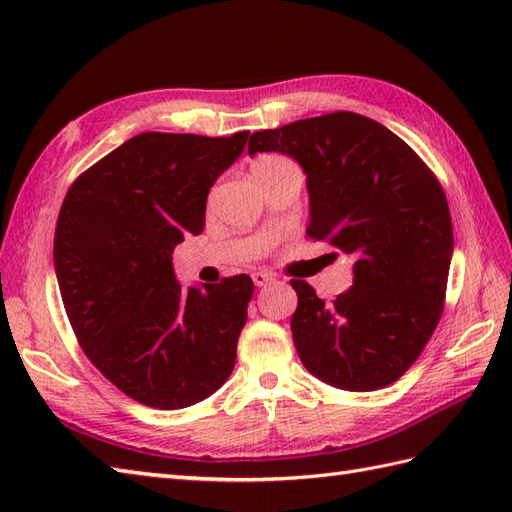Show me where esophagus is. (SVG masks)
<instances>
[{"mask_svg":"<svg viewBox=\"0 0 512 512\" xmlns=\"http://www.w3.org/2000/svg\"><path fill=\"white\" fill-rule=\"evenodd\" d=\"M253 281H255V286L257 288H264V286H268V284H273V275H268V273H264V270H257V273H253Z\"/></svg>","mask_w":512,"mask_h":512,"instance_id":"1","label":"esophagus"}]
</instances>
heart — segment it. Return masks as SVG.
<instances>
[{
    "label": "heart",
    "instance_id": "1",
    "mask_svg": "<svg viewBox=\"0 0 512 512\" xmlns=\"http://www.w3.org/2000/svg\"><path fill=\"white\" fill-rule=\"evenodd\" d=\"M279 160H286V158H279V156H262V158H257V160L253 162V169L273 165V162H279Z\"/></svg>",
    "mask_w": 512,
    "mask_h": 512
}]
</instances>
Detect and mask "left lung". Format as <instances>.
Returning a JSON list of instances; mask_svg holds the SVG:
<instances>
[{"mask_svg": "<svg viewBox=\"0 0 512 512\" xmlns=\"http://www.w3.org/2000/svg\"><path fill=\"white\" fill-rule=\"evenodd\" d=\"M290 156L306 173L308 235L352 257L354 284L323 301L292 279L290 330L301 363L347 391L407 372L440 321L453 228L444 191L405 140L372 118L334 112L264 129L248 154Z\"/></svg>", "mask_w": 512, "mask_h": 512, "instance_id": "left-lung-1", "label": "left lung"}]
</instances>
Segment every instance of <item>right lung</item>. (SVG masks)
<instances>
[{"mask_svg": "<svg viewBox=\"0 0 512 512\" xmlns=\"http://www.w3.org/2000/svg\"><path fill=\"white\" fill-rule=\"evenodd\" d=\"M246 140L138 134L81 173L61 204L54 270L72 330L96 369L147 407L195 405L235 367L253 281L184 290L171 253L202 233L206 195Z\"/></svg>", "mask_w": 512, "mask_h": 512, "instance_id": "right-lung-1", "label": "right lung"}]
</instances>
